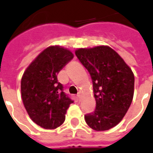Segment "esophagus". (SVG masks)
Listing matches in <instances>:
<instances>
[{
	"label": "esophagus",
	"mask_w": 153,
	"mask_h": 153,
	"mask_svg": "<svg viewBox=\"0 0 153 153\" xmlns=\"http://www.w3.org/2000/svg\"><path fill=\"white\" fill-rule=\"evenodd\" d=\"M77 99L79 100V101L81 100V95H80V93H78V94H77Z\"/></svg>",
	"instance_id": "obj_1"
}]
</instances>
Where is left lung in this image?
Listing matches in <instances>:
<instances>
[{"label": "left lung", "mask_w": 153, "mask_h": 153, "mask_svg": "<svg viewBox=\"0 0 153 153\" xmlns=\"http://www.w3.org/2000/svg\"><path fill=\"white\" fill-rule=\"evenodd\" d=\"M75 55L89 72L96 100V109L84 115L96 131H105L121 121L131 105L134 91L132 70L108 46L79 48Z\"/></svg>", "instance_id": "8db88e82"}]
</instances>
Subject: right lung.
Wrapping results in <instances>:
<instances>
[{
	"label": "right lung",
	"mask_w": 153,
	"mask_h": 153,
	"mask_svg": "<svg viewBox=\"0 0 153 153\" xmlns=\"http://www.w3.org/2000/svg\"><path fill=\"white\" fill-rule=\"evenodd\" d=\"M74 58L60 46L42 51L26 69L21 79V95L29 117L42 128L53 129L62 125L74 101L63 92L57 74Z\"/></svg>",
	"instance_id": "1"
}]
</instances>
